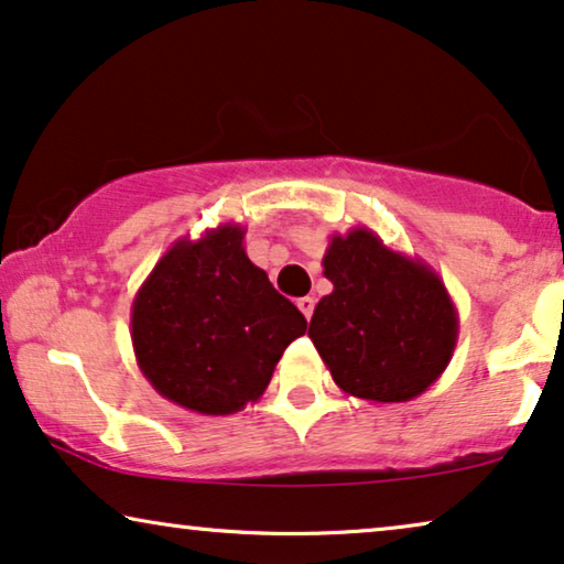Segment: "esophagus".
<instances>
[{
  "instance_id": "esophagus-1",
  "label": "esophagus",
  "mask_w": 564,
  "mask_h": 564,
  "mask_svg": "<svg viewBox=\"0 0 564 564\" xmlns=\"http://www.w3.org/2000/svg\"><path fill=\"white\" fill-rule=\"evenodd\" d=\"M314 304H316V301H314L312 296H304V299H299V301H296V306L301 308V314H304L306 319H312V314H314Z\"/></svg>"
}]
</instances>
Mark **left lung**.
Masks as SVG:
<instances>
[{
  "mask_svg": "<svg viewBox=\"0 0 564 564\" xmlns=\"http://www.w3.org/2000/svg\"><path fill=\"white\" fill-rule=\"evenodd\" d=\"M322 265L335 289L316 304L308 337L335 383L376 403L422 395L457 345V308L440 275L368 227L332 235Z\"/></svg>",
  "mask_w": 564,
  "mask_h": 564,
  "instance_id": "left-lung-1",
  "label": "left lung"
}]
</instances>
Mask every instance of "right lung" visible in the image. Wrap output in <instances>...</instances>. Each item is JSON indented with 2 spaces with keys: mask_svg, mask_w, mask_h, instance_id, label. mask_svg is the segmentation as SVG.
<instances>
[{
  "mask_svg": "<svg viewBox=\"0 0 564 564\" xmlns=\"http://www.w3.org/2000/svg\"><path fill=\"white\" fill-rule=\"evenodd\" d=\"M225 221L181 237L134 293L130 335L142 376L163 399L206 416L256 403L306 319Z\"/></svg>",
  "mask_w": 564,
  "mask_h": 564,
  "instance_id": "1",
  "label": "right lung"
}]
</instances>
